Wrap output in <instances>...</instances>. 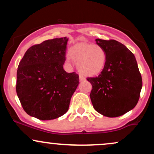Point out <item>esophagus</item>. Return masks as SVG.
I'll use <instances>...</instances> for the list:
<instances>
[{"label": "esophagus", "instance_id": "34e87169", "mask_svg": "<svg viewBox=\"0 0 154 154\" xmlns=\"http://www.w3.org/2000/svg\"><path fill=\"white\" fill-rule=\"evenodd\" d=\"M79 79L80 80H83V79H85V77L83 75H79Z\"/></svg>", "mask_w": 154, "mask_h": 154}]
</instances>
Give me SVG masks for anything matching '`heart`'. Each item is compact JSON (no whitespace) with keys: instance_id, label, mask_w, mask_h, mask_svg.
<instances>
[{"instance_id":"1","label":"heart","mask_w":154,"mask_h":154,"mask_svg":"<svg viewBox=\"0 0 154 154\" xmlns=\"http://www.w3.org/2000/svg\"><path fill=\"white\" fill-rule=\"evenodd\" d=\"M69 56L77 62L79 71L88 76L99 74L106 63V53L98 45L77 44L69 50Z\"/></svg>"}]
</instances>
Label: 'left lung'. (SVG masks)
I'll list each match as a JSON object with an SVG mask.
<instances>
[{
    "instance_id": "8db88e82",
    "label": "left lung",
    "mask_w": 154,
    "mask_h": 154,
    "mask_svg": "<svg viewBox=\"0 0 154 154\" xmlns=\"http://www.w3.org/2000/svg\"><path fill=\"white\" fill-rule=\"evenodd\" d=\"M106 53V63L98 77H88L93 108L102 115L117 117L138 102L143 82L134 54L115 40L96 39Z\"/></svg>"
}]
</instances>
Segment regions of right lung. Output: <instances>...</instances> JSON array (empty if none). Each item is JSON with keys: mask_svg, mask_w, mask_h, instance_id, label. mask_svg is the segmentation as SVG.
Instances as JSON below:
<instances>
[{"mask_svg": "<svg viewBox=\"0 0 154 154\" xmlns=\"http://www.w3.org/2000/svg\"><path fill=\"white\" fill-rule=\"evenodd\" d=\"M68 39L48 40L26 51L17 69V93L27 114L40 120H51L66 114L79 84L76 72L67 73Z\"/></svg>", "mask_w": 154, "mask_h": 154, "instance_id": "obj_1", "label": "right lung"}]
</instances>
